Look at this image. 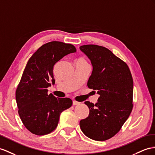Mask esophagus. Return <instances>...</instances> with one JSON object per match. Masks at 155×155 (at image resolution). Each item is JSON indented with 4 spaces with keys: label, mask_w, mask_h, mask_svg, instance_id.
<instances>
[{
    "label": "esophagus",
    "mask_w": 155,
    "mask_h": 155,
    "mask_svg": "<svg viewBox=\"0 0 155 155\" xmlns=\"http://www.w3.org/2000/svg\"><path fill=\"white\" fill-rule=\"evenodd\" d=\"M80 104V103L78 102V101H73V105H78Z\"/></svg>",
    "instance_id": "obj_1"
}]
</instances>
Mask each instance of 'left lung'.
<instances>
[{"label": "left lung", "mask_w": 155, "mask_h": 155, "mask_svg": "<svg viewBox=\"0 0 155 155\" xmlns=\"http://www.w3.org/2000/svg\"><path fill=\"white\" fill-rule=\"evenodd\" d=\"M79 48L93 68L87 85L100 95L96 104L84 102L90 113L80 121V127L88 137L105 141L120 130L132 112V77L126 63L106 48L89 45Z\"/></svg>", "instance_id": "8db88e82"}]
</instances>
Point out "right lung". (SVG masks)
I'll return each instance as SVG.
<instances>
[{"label": "right lung", "mask_w": 155, "mask_h": 155, "mask_svg": "<svg viewBox=\"0 0 155 155\" xmlns=\"http://www.w3.org/2000/svg\"><path fill=\"white\" fill-rule=\"evenodd\" d=\"M76 51L70 44L50 42L40 47L27 62L15 92V100L23 124L31 133L43 136L53 132L60 114L72 105L70 98L48 95L47 88L55 84V63Z\"/></svg>", "instance_id": "right-lung-1"}]
</instances>
